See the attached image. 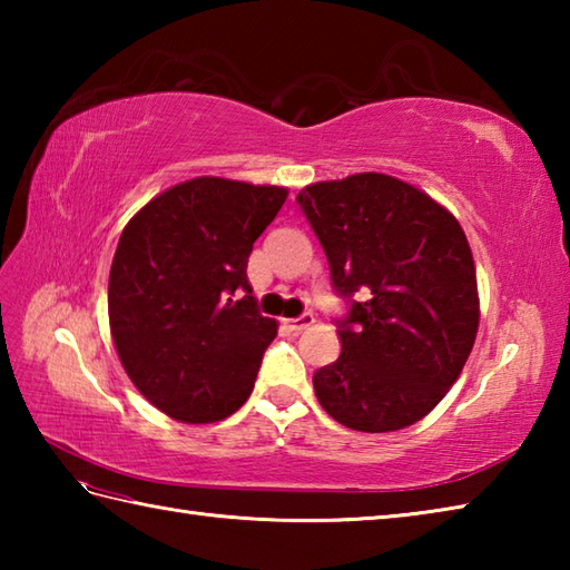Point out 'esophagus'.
<instances>
[{
	"mask_svg": "<svg viewBox=\"0 0 570 570\" xmlns=\"http://www.w3.org/2000/svg\"><path fill=\"white\" fill-rule=\"evenodd\" d=\"M284 323L288 325V328L298 333V331H306L308 325L316 323V318H313V313H301L298 318H288V321H284Z\"/></svg>",
	"mask_w": 570,
	"mask_h": 570,
	"instance_id": "34e87169",
	"label": "esophagus"
}]
</instances>
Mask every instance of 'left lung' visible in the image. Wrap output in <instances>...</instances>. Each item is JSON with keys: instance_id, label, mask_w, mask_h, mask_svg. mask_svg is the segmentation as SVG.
Returning a JSON list of instances; mask_svg holds the SVG:
<instances>
[{"instance_id": "left-lung-1", "label": "left lung", "mask_w": 570, "mask_h": 570, "mask_svg": "<svg viewBox=\"0 0 570 570\" xmlns=\"http://www.w3.org/2000/svg\"><path fill=\"white\" fill-rule=\"evenodd\" d=\"M350 308L341 357L313 374L343 426L386 433L421 421L463 370L480 323L463 227L426 193L384 174L306 186L296 196ZM363 292V301L354 294Z\"/></svg>"}]
</instances>
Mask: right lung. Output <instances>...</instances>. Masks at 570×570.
Returning <instances> with one entry per match:
<instances>
[{"mask_svg": "<svg viewBox=\"0 0 570 570\" xmlns=\"http://www.w3.org/2000/svg\"><path fill=\"white\" fill-rule=\"evenodd\" d=\"M288 196L278 186L200 176L127 223L107 311L129 380L176 421H223L247 402L276 321L247 282L252 245Z\"/></svg>", "mask_w": 570, "mask_h": 570, "instance_id": "right-lung-1", "label": "right lung"}]
</instances>
